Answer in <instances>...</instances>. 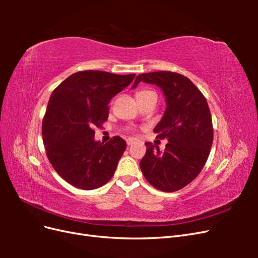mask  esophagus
<instances>
[{"mask_svg":"<svg viewBox=\"0 0 258 258\" xmlns=\"http://www.w3.org/2000/svg\"><path fill=\"white\" fill-rule=\"evenodd\" d=\"M134 142H135L134 139H128V140H127V145L130 146L131 144H134Z\"/></svg>","mask_w":258,"mask_h":258,"instance_id":"1","label":"esophagus"}]
</instances>
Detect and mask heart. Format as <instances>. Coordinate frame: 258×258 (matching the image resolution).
<instances>
[{
    "label": "heart",
    "instance_id": "1",
    "mask_svg": "<svg viewBox=\"0 0 258 258\" xmlns=\"http://www.w3.org/2000/svg\"><path fill=\"white\" fill-rule=\"evenodd\" d=\"M152 91H148V90H141V91H139L138 93H137V98L138 97H142V96H145V95H147V93H151Z\"/></svg>",
    "mask_w": 258,
    "mask_h": 258
}]
</instances>
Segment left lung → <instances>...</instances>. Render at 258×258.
I'll use <instances>...</instances> for the list:
<instances>
[{
    "instance_id": "8db88e82",
    "label": "left lung",
    "mask_w": 258,
    "mask_h": 258,
    "mask_svg": "<svg viewBox=\"0 0 258 258\" xmlns=\"http://www.w3.org/2000/svg\"><path fill=\"white\" fill-rule=\"evenodd\" d=\"M140 82L158 86L166 99V111L154 132L167 139L165 152L146 142L140 161L144 177L155 188L176 191L197 177L206 165L213 143L212 117L207 100L186 76L159 71L137 76Z\"/></svg>"
}]
</instances>
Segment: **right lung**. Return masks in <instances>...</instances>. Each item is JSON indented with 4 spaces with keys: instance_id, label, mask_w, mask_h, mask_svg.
<instances>
[{
    "instance_id": "obj_1",
    "label": "right lung",
    "mask_w": 258,
    "mask_h": 258,
    "mask_svg": "<svg viewBox=\"0 0 258 258\" xmlns=\"http://www.w3.org/2000/svg\"><path fill=\"white\" fill-rule=\"evenodd\" d=\"M135 76L88 70L70 75L52 91L42 123L43 141L53 169L69 184L91 190L114 175L126 141L114 137L103 144L95 140L93 128L107 120L111 99Z\"/></svg>"
}]
</instances>
